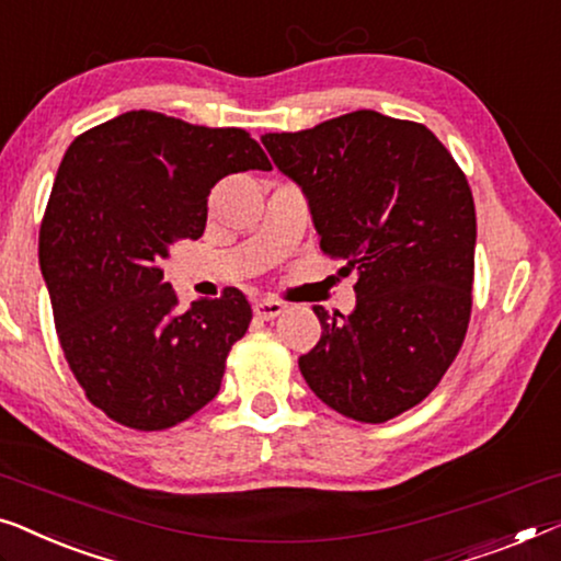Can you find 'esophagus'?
Instances as JSON below:
<instances>
[{
    "instance_id": "34e87169",
    "label": "esophagus",
    "mask_w": 561,
    "mask_h": 561,
    "mask_svg": "<svg viewBox=\"0 0 561 561\" xmlns=\"http://www.w3.org/2000/svg\"><path fill=\"white\" fill-rule=\"evenodd\" d=\"M283 311H286V304H283V300H275V298H261L253 304V313L263 321H273L275 316H280Z\"/></svg>"
}]
</instances>
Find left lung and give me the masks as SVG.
I'll return each instance as SVG.
<instances>
[{"label":"left lung","mask_w":561,"mask_h":561,"mask_svg":"<svg viewBox=\"0 0 561 561\" xmlns=\"http://www.w3.org/2000/svg\"><path fill=\"white\" fill-rule=\"evenodd\" d=\"M300 184L321 250L356 271L348 316L313 306L321 339L298 359L321 402L356 422L415 408L456 359L473 308L476 205L427 126L354 111L296 134H265Z\"/></svg>","instance_id":"left-lung-1"}]
</instances>
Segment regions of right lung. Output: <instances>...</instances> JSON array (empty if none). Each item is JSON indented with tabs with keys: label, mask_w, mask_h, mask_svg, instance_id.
<instances>
[{
	"label": "right lung",
	"mask_w": 561,
	"mask_h": 561,
	"mask_svg": "<svg viewBox=\"0 0 561 561\" xmlns=\"http://www.w3.org/2000/svg\"><path fill=\"white\" fill-rule=\"evenodd\" d=\"M271 169L242 128L128 111L68 146L39 225L65 359L88 402L118 425L157 433L220 392L253 308L238 288L182 311L161 261L205 232L209 190Z\"/></svg>",
	"instance_id": "obj_1"
}]
</instances>
